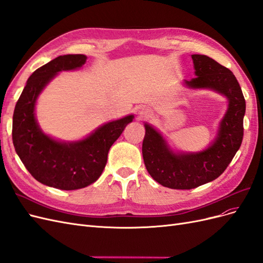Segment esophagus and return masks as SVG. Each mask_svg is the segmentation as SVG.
Segmentation results:
<instances>
[{
    "mask_svg": "<svg viewBox=\"0 0 263 263\" xmlns=\"http://www.w3.org/2000/svg\"><path fill=\"white\" fill-rule=\"evenodd\" d=\"M149 110L147 109V108H141L140 110H139V116L141 117V118H144V117H148L149 116Z\"/></svg>",
    "mask_w": 263,
    "mask_h": 263,
    "instance_id": "34e87169",
    "label": "esophagus"
}]
</instances>
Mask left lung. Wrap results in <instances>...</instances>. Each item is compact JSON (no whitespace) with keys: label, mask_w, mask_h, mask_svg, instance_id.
Instances as JSON below:
<instances>
[{"label":"left lung","mask_w":263,"mask_h":263,"mask_svg":"<svg viewBox=\"0 0 263 263\" xmlns=\"http://www.w3.org/2000/svg\"><path fill=\"white\" fill-rule=\"evenodd\" d=\"M196 78L184 81L192 89H211L229 101L217 137L201 153H174L161 134L145 124L142 157L146 169L161 185L191 190L217 179L240 148L243 137L246 101L234 73L204 54H192Z\"/></svg>","instance_id":"left-lung-1"}]
</instances>
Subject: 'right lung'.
<instances>
[{"label": "right lung", "mask_w": 263, "mask_h": 263, "mask_svg": "<svg viewBox=\"0 0 263 263\" xmlns=\"http://www.w3.org/2000/svg\"><path fill=\"white\" fill-rule=\"evenodd\" d=\"M84 54H65L38 68L29 77L15 105L12 137L16 154L38 182L60 190H78L92 184L104 170L108 150L134 115L106 123L86 138L65 142L47 136L35 118L38 95L60 71L81 68Z\"/></svg>", "instance_id": "1"}]
</instances>
